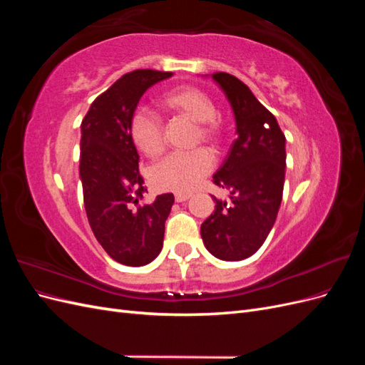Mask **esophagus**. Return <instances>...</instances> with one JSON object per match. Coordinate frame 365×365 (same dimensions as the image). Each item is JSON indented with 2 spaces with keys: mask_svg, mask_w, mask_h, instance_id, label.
Wrapping results in <instances>:
<instances>
[{
  "mask_svg": "<svg viewBox=\"0 0 365 365\" xmlns=\"http://www.w3.org/2000/svg\"><path fill=\"white\" fill-rule=\"evenodd\" d=\"M190 196H192V193H185V192H176V193H175V200H176V202H184V201L189 200Z\"/></svg>",
  "mask_w": 365,
  "mask_h": 365,
  "instance_id": "34e87169",
  "label": "esophagus"
}]
</instances>
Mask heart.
<instances>
[{
  "label": "heart",
  "instance_id": "b5f03b06",
  "mask_svg": "<svg viewBox=\"0 0 365 365\" xmlns=\"http://www.w3.org/2000/svg\"><path fill=\"white\" fill-rule=\"evenodd\" d=\"M165 108L190 117L197 126V138L216 143L219 128L216 125L217 108L207 93L192 85L176 86L161 98ZM130 135L140 150L155 157L163 150L161 118L148 108H138L130 118ZM213 155L207 149L173 152L153 165L152 180L161 189L192 190L213 169Z\"/></svg>",
  "mask_w": 365,
  "mask_h": 365
}]
</instances>
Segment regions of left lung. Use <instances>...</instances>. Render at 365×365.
Listing matches in <instances>:
<instances>
[{"instance_id":"obj_1","label":"left lung","mask_w":365,"mask_h":365,"mask_svg":"<svg viewBox=\"0 0 365 365\" xmlns=\"http://www.w3.org/2000/svg\"><path fill=\"white\" fill-rule=\"evenodd\" d=\"M233 109L237 138L213 175V182L230 192L216 202L201 225L205 248L220 260L252 256L267 240L283 196L286 138L275 117L250 88L228 73L212 74Z\"/></svg>"}]
</instances>
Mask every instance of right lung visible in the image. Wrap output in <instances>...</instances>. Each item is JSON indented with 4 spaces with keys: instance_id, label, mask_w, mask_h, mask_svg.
Instances as JSON below:
<instances>
[{
    "instance_id": "add662e5",
    "label": "right lung",
    "mask_w": 365,
    "mask_h": 365,
    "mask_svg": "<svg viewBox=\"0 0 365 365\" xmlns=\"http://www.w3.org/2000/svg\"><path fill=\"white\" fill-rule=\"evenodd\" d=\"M172 74L135 70L121 76L91 103L81 125L79 175L88 222L109 257L126 267H143L158 256L175 201L172 193L143 201L148 190L130 135L141 96Z\"/></svg>"
}]
</instances>
